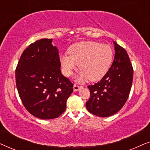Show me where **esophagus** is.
Instances as JSON below:
<instances>
[{"label": "esophagus", "mask_w": 150, "mask_h": 150, "mask_svg": "<svg viewBox=\"0 0 150 150\" xmlns=\"http://www.w3.org/2000/svg\"><path fill=\"white\" fill-rule=\"evenodd\" d=\"M81 88H82L81 86H79V85H74L73 89H74V91H79L80 89H81Z\"/></svg>", "instance_id": "1"}]
</instances>
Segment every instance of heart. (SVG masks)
Wrapping results in <instances>:
<instances>
[{
  "label": "heart",
  "mask_w": 150,
  "mask_h": 150,
  "mask_svg": "<svg viewBox=\"0 0 150 150\" xmlns=\"http://www.w3.org/2000/svg\"><path fill=\"white\" fill-rule=\"evenodd\" d=\"M69 54L61 55L60 62L63 72L69 76L76 69H81L78 80L85 81H99L107 72L112 62V48L109 45L96 42H82L74 44Z\"/></svg>",
  "instance_id": "b5f03b06"
}]
</instances>
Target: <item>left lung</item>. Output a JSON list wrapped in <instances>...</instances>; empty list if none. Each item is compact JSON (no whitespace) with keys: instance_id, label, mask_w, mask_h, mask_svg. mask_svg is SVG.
<instances>
[{"instance_id":"left-lung-1","label":"left lung","mask_w":150,"mask_h":150,"mask_svg":"<svg viewBox=\"0 0 150 150\" xmlns=\"http://www.w3.org/2000/svg\"><path fill=\"white\" fill-rule=\"evenodd\" d=\"M115 58L110 69L100 81L87 86L90 98L88 111L106 117L117 112L128 100L133 79V68L126 50L114 42Z\"/></svg>"}]
</instances>
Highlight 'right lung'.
<instances>
[{
  "label": "right lung",
  "mask_w": 150,
  "mask_h": 150,
  "mask_svg": "<svg viewBox=\"0 0 150 150\" xmlns=\"http://www.w3.org/2000/svg\"><path fill=\"white\" fill-rule=\"evenodd\" d=\"M52 39L30 44L16 69L18 94L26 109L43 120L58 117L65 111L73 84L61 72L59 50Z\"/></svg>",
  "instance_id": "add662e5"
}]
</instances>
